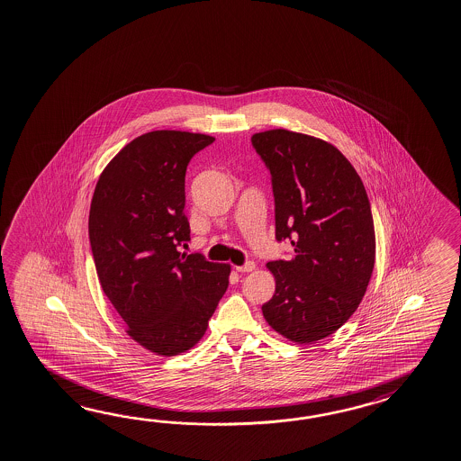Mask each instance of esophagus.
Returning <instances> with one entry per match:
<instances>
[{
	"label": "esophagus",
	"mask_w": 461,
	"mask_h": 461,
	"mask_svg": "<svg viewBox=\"0 0 461 461\" xmlns=\"http://www.w3.org/2000/svg\"><path fill=\"white\" fill-rule=\"evenodd\" d=\"M256 268V262L249 260L244 266H236L237 272H252Z\"/></svg>",
	"instance_id": "34e87169"
}]
</instances>
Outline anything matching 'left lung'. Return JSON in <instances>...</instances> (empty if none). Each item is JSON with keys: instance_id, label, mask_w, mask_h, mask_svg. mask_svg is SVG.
Instances as JSON below:
<instances>
[{"instance_id": "left-lung-1", "label": "left lung", "mask_w": 461, "mask_h": 461, "mask_svg": "<svg viewBox=\"0 0 461 461\" xmlns=\"http://www.w3.org/2000/svg\"><path fill=\"white\" fill-rule=\"evenodd\" d=\"M252 146L272 176L276 237L294 258L268 262L276 294L268 325L294 343L339 330L364 299L375 266V227L364 183L327 140L287 129L256 132Z\"/></svg>"}]
</instances>
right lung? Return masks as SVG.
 <instances>
[{"mask_svg": "<svg viewBox=\"0 0 461 461\" xmlns=\"http://www.w3.org/2000/svg\"><path fill=\"white\" fill-rule=\"evenodd\" d=\"M214 138L150 131L131 140L97 179L89 240L97 278L126 332L162 357L187 352L207 330L230 266L179 252L191 240L185 169Z\"/></svg>", "mask_w": 461, "mask_h": 461, "instance_id": "right-lung-1", "label": "right lung"}]
</instances>
